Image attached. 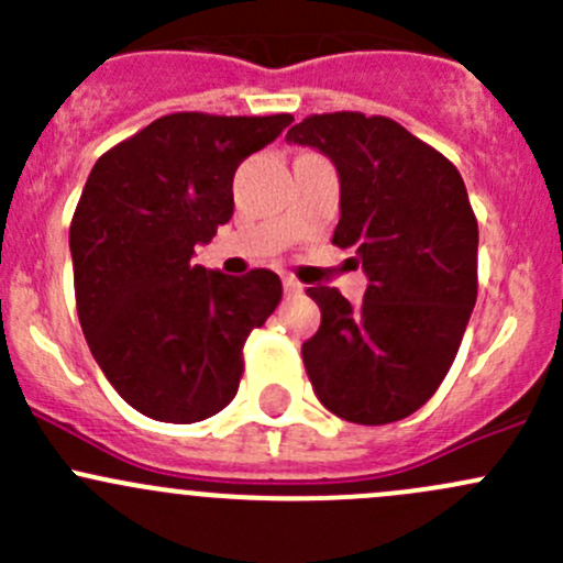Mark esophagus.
I'll return each mask as SVG.
<instances>
[{
    "label": "esophagus",
    "mask_w": 563,
    "mask_h": 563,
    "mask_svg": "<svg viewBox=\"0 0 563 563\" xmlns=\"http://www.w3.org/2000/svg\"><path fill=\"white\" fill-rule=\"evenodd\" d=\"M283 288H286V294H299L302 291V283L291 275H283Z\"/></svg>",
    "instance_id": "obj_1"
}]
</instances>
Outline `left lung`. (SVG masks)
<instances>
[{
    "instance_id": "8db88e82",
    "label": "left lung",
    "mask_w": 563,
    "mask_h": 563,
    "mask_svg": "<svg viewBox=\"0 0 563 563\" xmlns=\"http://www.w3.org/2000/svg\"><path fill=\"white\" fill-rule=\"evenodd\" d=\"M286 141L327 155L340 176L332 242L367 275L360 308L308 288L321 327L302 345L318 400L340 419L389 424L433 397L476 302V229L463 176L387 117L316 113Z\"/></svg>"
}]
</instances>
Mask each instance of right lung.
I'll return each mask as SVG.
<instances>
[{
    "label": "right lung",
    "instance_id": "add662e5",
    "mask_svg": "<svg viewBox=\"0 0 563 563\" xmlns=\"http://www.w3.org/2000/svg\"><path fill=\"white\" fill-rule=\"evenodd\" d=\"M291 113L155 119L108 150L70 223L76 308L111 387L144 417L190 424L240 389L247 334L275 313L280 277L192 264L234 214V174Z\"/></svg>",
    "mask_w": 563,
    "mask_h": 563
}]
</instances>
